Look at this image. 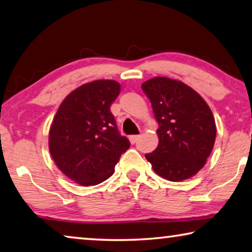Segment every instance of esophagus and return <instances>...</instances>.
Listing matches in <instances>:
<instances>
[{
  "label": "esophagus",
  "instance_id": "34e87169",
  "mask_svg": "<svg viewBox=\"0 0 252 252\" xmlns=\"http://www.w3.org/2000/svg\"><path fill=\"white\" fill-rule=\"evenodd\" d=\"M139 138H140V135H139V134H133V135H130L129 140H130L131 143H135L138 141Z\"/></svg>",
  "mask_w": 252,
  "mask_h": 252
}]
</instances>
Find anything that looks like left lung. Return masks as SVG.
<instances>
[{
    "label": "left lung",
    "mask_w": 252,
    "mask_h": 252,
    "mask_svg": "<svg viewBox=\"0 0 252 252\" xmlns=\"http://www.w3.org/2000/svg\"><path fill=\"white\" fill-rule=\"evenodd\" d=\"M158 122V147L146 158L170 182L193 177L212 153L217 126L212 111L197 92L181 81L154 77L141 85Z\"/></svg>",
    "instance_id": "obj_1"
}]
</instances>
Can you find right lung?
<instances>
[{"mask_svg":"<svg viewBox=\"0 0 252 252\" xmlns=\"http://www.w3.org/2000/svg\"><path fill=\"white\" fill-rule=\"evenodd\" d=\"M121 86L111 79L83 84L62 102L49 130V151L59 170L82 186L114 173L130 142L119 133L110 106Z\"/></svg>","mask_w":252,"mask_h":252,"instance_id":"obj_1","label":"right lung"}]
</instances>
